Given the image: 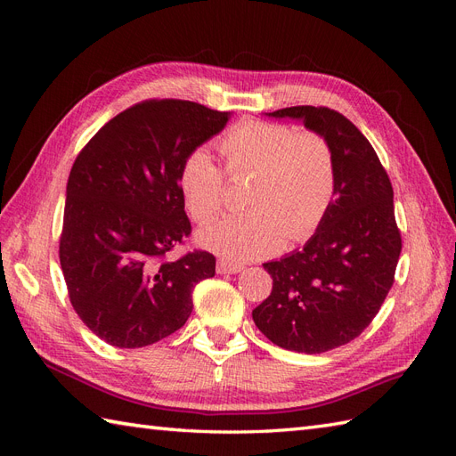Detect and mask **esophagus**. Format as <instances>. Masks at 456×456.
<instances>
[{"mask_svg": "<svg viewBox=\"0 0 456 456\" xmlns=\"http://www.w3.org/2000/svg\"><path fill=\"white\" fill-rule=\"evenodd\" d=\"M241 270H243V266L236 265V262H228V260H218L216 262V272L218 273H238Z\"/></svg>", "mask_w": 456, "mask_h": 456, "instance_id": "34e87169", "label": "esophagus"}]
</instances>
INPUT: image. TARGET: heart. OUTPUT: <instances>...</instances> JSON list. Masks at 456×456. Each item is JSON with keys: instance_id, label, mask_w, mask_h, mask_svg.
Returning <instances> with one entry per match:
<instances>
[{"instance_id": "b5f03b06", "label": "heart", "mask_w": 456, "mask_h": 456, "mask_svg": "<svg viewBox=\"0 0 456 456\" xmlns=\"http://www.w3.org/2000/svg\"><path fill=\"white\" fill-rule=\"evenodd\" d=\"M218 150L232 181L251 176L245 203L253 211L205 226L198 236L205 249L230 262H249L278 253L287 238L300 243L314 236L337 191L335 151L322 133L245 119L218 141ZM226 173L205 148L183 159L178 188L196 223L223 211Z\"/></svg>"}]
</instances>
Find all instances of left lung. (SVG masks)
Here are the masks:
<instances>
[{"label":"left lung","mask_w":456,"mask_h":456,"mask_svg":"<svg viewBox=\"0 0 456 456\" xmlns=\"http://www.w3.org/2000/svg\"><path fill=\"white\" fill-rule=\"evenodd\" d=\"M270 116L300 119L325 136L335 151L337 191L305 249L265 265L273 285L253 320L285 350L323 354L360 337L394 285L402 253L394 190L370 142L337 110L291 106Z\"/></svg>","instance_id":"1"}]
</instances>
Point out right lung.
Masks as SVG:
<instances>
[{"mask_svg": "<svg viewBox=\"0 0 456 456\" xmlns=\"http://www.w3.org/2000/svg\"><path fill=\"white\" fill-rule=\"evenodd\" d=\"M230 112L150 99L110 119L77 154L66 186L59 258L76 314L118 348L181 329L215 256L167 255L191 233L178 188L188 151L224 129Z\"/></svg>", "mask_w": 456, "mask_h": 456, "instance_id": "obj_1", "label": "right lung"}]
</instances>
